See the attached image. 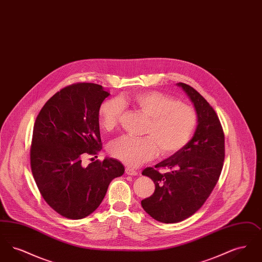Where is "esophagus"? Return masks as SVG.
<instances>
[{
    "instance_id": "obj_1",
    "label": "esophagus",
    "mask_w": 262,
    "mask_h": 262,
    "mask_svg": "<svg viewBox=\"0 0 262 262\" xmlns=\"http://www.w3.org/2000/svg\"><path fill=\"white\" fill-rule=\"evenodd\" d=\"M125 174H128V176H137V174H139L138 171H136V170H134L132 168H128V167L125 168Z\"/></svg>"
}]
</instances>
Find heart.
I'll use <instances>...</instances> for the list:
<instances>
[{"label": "heart", "instance_id": "b5f03b06", "mask_svg": "<svg viewBox=\"0 0 262 262\" xmlns=\"http://www.w3.org/2000/svg\"><path fill=\"white\" fill-rule=\"evenodd\" d=\"M132 103L139 112L148 117L143 138L124 137L115 139L109 146L114 158L129 167H138L153 159L158 151L162 156H172L183 149L198 123L195 110L185 103L159 91L137 93ZM126 100L104 102L99 110L100 125L105 130L116 128L125 112Z\"/></svg>", "mask_w": 262, "mask_h": 262}]
</instances>
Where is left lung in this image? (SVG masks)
Instances as JSON below:
<instances>
[{
  "mask_svg": "<svg viewBox=\"0 0 262 262\" xmlns=\"http://www.w3.org/2000/svg\"><path fill=\"white\" fill-rule=\"evenodd\" d=\"M177 84L194 105L195 133L181 151L142 171L154 182L155 190L141 200V206L153 219L167 224L181 222L200 209L219 180L225 158L224 132L217 114L194 88ZM160 167L168 171L160 173Z\"/></svg>",
  "mask_w": 262,
  "mask_h": 262,
  "instance_id": "left-lung-1",
  "label": "left lung"
}]
</instances>
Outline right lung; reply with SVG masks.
Instances as JSON below:
<instances>
[{"label": "right lung", "instance_id": "1", "mask_svg": "<svg viewBox=\"0 0 262 262\" xmlns=\"http://www.w3.org/2000/svg\"><path fill=\"white\" fill-rule=\"evenodd\" d=\"M109 95L99 84L75 83L54 94L36 118L30 146L32 174L42 198L66 218L82 219L95 211L113 179L125 172L114 158L86 167L81 163L102 149L100 106Z\"/></svg>", "mask_w": 262, "mask_h": 262}]
</instances>
